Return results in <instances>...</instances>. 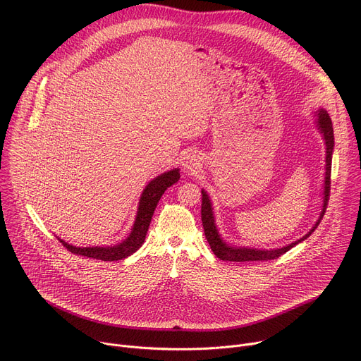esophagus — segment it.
<instances>
[{
	"label": "esophagus",
	"mask_w": 361,
	"mask_h": 361,
	"mask_svg": "<svg viewBox=\"0 0 361 361\" xmlns=\"http://www.w3.org/2000/svg\"><path fill=\"white\" fill-rule=\"evenodd\" d=\"M184 170L190 174H194L198 169H200V160L198 157L195 156V154H190V156H187L184 159Z\"/></svg>",
	"instance_id": "1"
}]
</instances>
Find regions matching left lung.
<instances>
[{"label":"left lung","instance_id":"8db88e82","mask_svg":"<svg viewBox=\"0 0 361 361\" xmlns=\"http://www.w3.org/2000/svg\"><path fill=\"white\" fill-rule=\"evenodd\" d=\"M316 124L317 130L323 135L324 144H326V177H324V188H323V205H322V213L319 216V220L316 224L312 227V230L308 231L305 235L298 238L297 241L287 244L280 248H271V250H260V248H252V247H238L228 244L226 240H223L221 234L219 233L217 224H216V217H214V210H213V202L204 188L201 190L202 198H201V221L204 227V234L205 238H207L213 252L219 257L223 262H267V260H274L279 259L280 255L287 252L290 248L297 245L298 243L304 241L307 237H310L312 233L317 228L320 224L326 209H327V201L330 195V176H331V159H333V149H334V133H333V124L331 118L327 114L326 110L320 109L316 111Z\"/></svg>","mask_w":361,"mask_h":361}]
</instances>
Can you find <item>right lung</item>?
Masks as SVG:
<instances>
[{"instance_id": "obj_1", "label": "right lung", "mask_w": 361, "mask_h": 361, "mask_svg": "<svg viewBox=\"0 0 361 361\" xmlns=\"http://www.w3.org/2000/svg\"><path fill=\"white\" fill-rule=\"evenodd\" d=\"M180 180V170L174 169L170 171H166L156 178H152L145 188L141 192L140 201H138V209L137 216L134 220V224L131 227L130 234L126 240H123L118 244L114 245H97V247H75L64 240L59 238L60 243L71 252L80 254L84 257H90V259L101 260V262H118L123 259H127L128 255L135 252L144 243L154 210H156L160 198L163 197L164 191L176 184Z\"/></svg>"}]
</instances>
